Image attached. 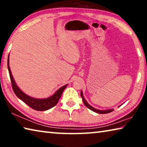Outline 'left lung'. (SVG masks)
I'll use <instances>...</instances> for the list:
<instances>
[{"label":"left lung","instance_id":"8db88e82","mask_svg":"<svg viewBox=\"0 0 147 147\" xmlns=\"http://www.w3.org/2000/svg\"><path fill=\"white\" fill-rule=\"evenodd\" d=\"M80 95H81V97L82 98V100L84 102V104H85V106L87 107V108H89V109H91L94 112H96L97 113H101V114H105V113H110L111 111H113V109H106V110H99V109H97L96 108H94L93 107H92L91 106L89 105V104L87 102V101L86 100V99L84 98V96H83V93H82V91H81L80 93Z\"/></svg>","mask_w":147,"mask_h":147}]
</instances>
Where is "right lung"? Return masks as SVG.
<instances>
[{"label": "right lung", "mask_w": 147, "mask_h": 147, "mask_svg": "<svg viewBox=\"0 0 147 147\" xmlns=\"http://www.w3.org/2000/svg\"><path fill=\"white\" fill-rule=\"evenodd\" d=\"M8 69L9 71V77H10L11 80L12 89H13L15 94H16L17 97L21 99V100H23L24 103H26L27 105L30 107L31 108L35 109V110L45 111L47 110V109L53 108L54 106H55L57 103L58 102L64 89L66 88L67 86V85L61 87V88H59L53 96H50V97L47 98L38 99L32 98L31 96L27 95V94L23 93V92L18 88V86H17V84H16V82H15L13 76H12L10 68H9V56L8 58Z\"/></svg>", "instance_id": "right-lung-1"}]
</instances>
